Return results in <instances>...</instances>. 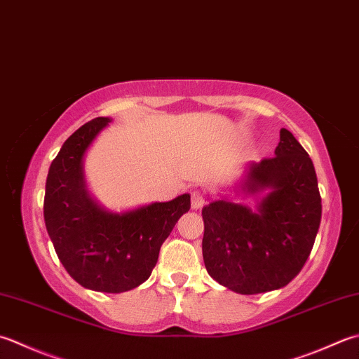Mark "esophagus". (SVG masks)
Here are the masks:
<instances>
[{"label":"esophagus","mask_w":359,"mask_h":359,"mask_svg":"<svg viewBox=\"0 0 359 359\" xmlns=\"http://www.w3.org/2000/svg\"><path fill=\"white\" fill-rule=\"evenodd\" d=\"M203 205H205V198H203L199 191H194L191 194V207L194 210H198V208H202Z\"/></svg>","instance_id":"esophagus-1"}]
</instances>
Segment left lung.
Listing matches in <instances>:
<instances>
[{
    "label": "left lung",
    "mask_w": 359,
    "mask_h": 359,
    "mask_svg": "<svg viewBox=\"0 0 359 359\" xmlns=\"http://www.w3.org/2000/svg\"><path fill=\"white\" fill-rule=\"evenodd\" d=\"M269 188L257 210L227 201L202 208L203 263L217 283L240 294L283 287L304 268L318 235L322 203L314 165L290 130L276 157L250 163L243 189Z\"/></svg>",
    "instance_id": "left-lung-1"
}]
</instances>
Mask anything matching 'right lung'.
<instances>
[{
	"mask_svg": "<svg viewBox=\"0 0 359 359\" xmlns=\"http://www.w3.org/2000/svg\"><path fill=\"white\" fill-rule=\"evenodd\" d=\"M110 118L77 129L49 166L43 215L55 254L77 283L100 292H126L149 278L161 244L191 202L182 194L126 213L105 212L90 198L82 160Z\"/></svg>",
	"mask_w": 359,
	"mask_h": 359,
	"instance_id": "1",
	"label": "right lung"
}]
</instances>
